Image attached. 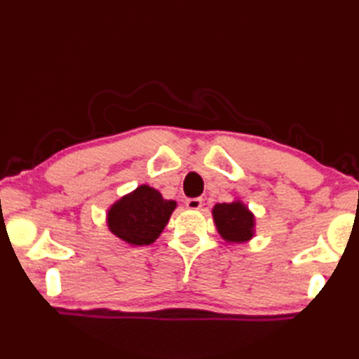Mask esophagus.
I'll return each instance as SVG.
<instances>
[{
  "label": "esophagus",
  "instance_id": "34e87169",
  "mask_svg": "<svg viewBox=\"0 0 359 359\" xmlns=\"http://www.w3.org/2000/svg\"><path fill=\"white\" fill-rule=\"evenodd\" d=\"M202 199L201 197H191V199H187V207L189 208V210H199V208H202Z\"/></svg>",
  "mask_w": 359,
  "mask_h": 359
}]
</instances>
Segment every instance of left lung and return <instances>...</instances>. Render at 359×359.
<instances>
[{
	"instance_id": "obj_1",
	"label": "left lung",
	"mask_w": 359,
	"mask_h": 359,
	"mask_svg": "<svg viewBox=\"0 0 359 359\" xmlns=\"http://www.w3.org/2000/svg\"><path fill=\"white\" fill-rule=\"evenodd\" d=\"M212 216L217 231L228 242H243L253 236V215L241 202L217 203Z\"/></svg>"
}]
</instances>
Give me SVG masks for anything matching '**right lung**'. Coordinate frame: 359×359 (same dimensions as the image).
Instances as JSON below:
<instances>
[{"instance_id": "add662e5", "label": "right lung", "mask_w": 359, "mask_h": 359, "mask_svg": "<svg viewBox=\"0 0 359 359\" xmlns=\"http://www.w3.org/2000/svg\"><path fill=\"white\" fill-rule=\"evenodd\" d=\"M174 208L175 202L165 201L154 188L139 187L109 210V230L133 245H149L163 231Z\"/></svg>"}]
</instances>
